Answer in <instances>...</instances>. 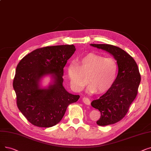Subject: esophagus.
I'll use <instances>...</instances> for the list:
<instances>
[{
  "label": "esophagus",
  "instance_id": "1",
  "mask_svg": "<svg viewBox=\"0 0 151 151\" xmlns=\"http://www.w3.org/2000/svg\"><path fill=\"white\" fill-rule=\"evenodd\" d=\"M83 102L86 105H90L91 104V100L88 97H83Z\"/></svg>",
  "mask_w": 151,
  "mask_h": 151
}]
</instances>
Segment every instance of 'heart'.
Returning a JSON list of instances; mask_svg holds the SVG:
<instances>
[{"mask_svg":"<svg viewBox=\"0 0 151 151\" xmlns=\"http://www.w3.org/2000/svg\"><path fill=\"white\" fill-rule=\"evenodd\" d=\"M67 70L71 86L75 91H81L89 80L88 91L101 93L108 91L115 82L119 65L112 57L91 53L80 58L79 65L70 64Z\"/></svg>","mask_w":151,"mask_h":151,"instance_id":"b5f03b06","label":"heart"}]
</instances>
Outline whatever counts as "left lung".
Instances as JSON below:
<instances>
[{
  "instance_id": "obj_1",
  "label": "left lung",
  "mask_w": 151,
  "mask_h": 151,
  "mask_svg": "<svg viewBox=\"0 0 151 151\" xmlns=\"http://www.w3.org/2000/svg\"><path fill=\"white\" fill-rule=\"evenodd\" d=\"M91 45L109 52L119 65V73L113 86L99 99L91 102V106L101 112L97 124L106 126L120 121L127 115L137 96L141 75L134 58L124 50L110 44Z\"/></svg>"
}]
</instances>
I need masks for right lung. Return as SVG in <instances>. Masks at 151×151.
Instances as JSON below:
<instances>
[{
	"label": "right lung",
	"instance_id": "obj_1",
	"mask_svg": "<svg viewBox=\"0 0 151 151\" xmlns=\"http://www.w3.org/2000/svg\"><path fill=\"white\" fill-rule=\"evenodd\" d=\"M75 50L73 44L44 47L31 52L18 63L13 81L17 107L33 125H55L69 105L79 99V95L68 93L62 84L63 68ZM49 73L54 76V84L48 89H41L39 80Z\"/></svg>",
	"mask_w": 151,
	"mask_h": 151
}]
</instances>
